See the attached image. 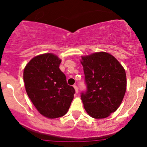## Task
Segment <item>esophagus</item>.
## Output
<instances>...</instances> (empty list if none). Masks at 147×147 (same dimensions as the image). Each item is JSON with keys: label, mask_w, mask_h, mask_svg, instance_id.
Segmentation results:
<instances>
[{"label": "esophagus", "mask_w": 147, "mask_h": 147, "mask_svg": "<svg viewBox=\"0 0 147 147\" xmlns=\"http://www.w3.org/2000/svg\"><path fill=\"white\" fill-rule=\"evenodd\" d=\"M73 87H74V88H75V92L78 93V92H79V90H78V87H77L76 85H74Z\"/></svg>", "instance_id": "esophagus-1"}]
</instances>
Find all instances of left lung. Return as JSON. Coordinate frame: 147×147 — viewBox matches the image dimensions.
Returning a JSON list of instances; mask_svg holds the SVG:
<instances>
[{"instance_id": "obj_1", "label": "left lung", "mask_w": 147, "mask_h": 147, "mask_svg": "<svg viewBox=\"0 0 147 147\" xmlns=\"http://www.w3.org/2000/svg\"><path fill=\"white\" fill-rule=\"evenodd\" d=\"M87 90L81 93L84 107L90 116L103 119L121 105L127 88L126 72L117 60L105 52L82 56Z\"/></svg>"}]
</instances>
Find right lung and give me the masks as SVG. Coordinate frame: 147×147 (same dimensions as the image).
<instances>
[{
	"mask_svg": "<svg viewBox=\"0 0 147 147\" xmlns=\"http://www.w3.org/2000/svg\"><path fill=\"white\" fill-rule=\"evenodd\" d=\"M60 63L57 55L45 53L33 57L23 72L28 97L38 112L50 119L64 116L75 92L59 68Z\"/></svg>",
	"mask_w": 147,
	"mask_h": 147,
	"instance_id": "add662e5",
	"label": "right lung"
}]
</instances>
